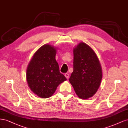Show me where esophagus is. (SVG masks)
I'll list each match as a JSON object with an SVG mask.
<instances>
[{"label": "esophagus", "mask_w": 128, "mask_h": 128, "mask_svg": "<svg viewBox=\"0 0 128 128\" xmlns=\"http://www.w3.org/2000/svg\"><path fill=\"white\" fill-rule=\"evenodd\" d=\"M64 76H65V77H66V78L68 79V77H69V74H65Z\"/></svg>", "instance_id": "34e87169"}]
</instances>
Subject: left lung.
Wrapping results in <instances>:
<instances>
[{"mask_svg":"<svg viewBox=\"0 0 128 128\" xmlns=\"http://www.w3.org/2000/svg\"><path fill=\"white\" fill-rule=\"evenodd\" d=\"M74 71L69 81L82 99L92 97L99 88L102 70L94 51L84 42L74 48Z\"/></svg>","mask_w":128,"mask_h":128,"instance_id":"8db88e82","label":"left lung"}]
</instances>
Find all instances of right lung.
<instances>
[{
	"label": "right lung",
	"mask_w": 128,
	"mask_h": 128,
	"mask_svg": "<svg viewBox=\"0 0 128 128\" xmlns=\"http://www.w3.org/2000/svg\"><path fill=\"white\" fill-rule=\"evenodd\" d=\"M57 48L46 44L36 51L26 70L28 85L35 95L41 98L52 96L60 84L66 80L60 72L56 60Z\"/></svg>",
	"instance_id": "obj_1"
}]
</instances>
